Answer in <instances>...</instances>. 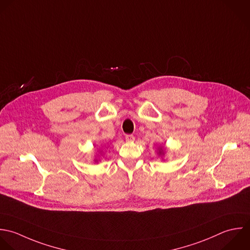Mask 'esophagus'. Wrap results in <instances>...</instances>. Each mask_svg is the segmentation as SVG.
Here are the masks:
<instances>
[{
  "label": "esophagus",
  "instance_id": "obj_1",
  "mask_svg": "<svg viewBox=\"0 0 250 250\" xmlns=\"http://www.w3.org/2000/svg\"><path fill=\"white\" fill-rule=\"evenodd\" d=\"M134 139H135V137H134L132 134H127V135H125V140H126L127 142H132V141H134Z\"/></svg>",
  "mask_w": 250,
  "mask_h": 250
}]
</instances>
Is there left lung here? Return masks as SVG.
I'll return each instance as SVG.
<instances>
[{"mask_svg": "<svg viewBox=\"0 0 250 250\" xmlns=\"http://www.w3.org/2000/svg\"><path fill=\"white\" fill-rule=\"evenodd\" d=\"M160 156H164L165 155V150L162 148V147H160L159 148V153H158Z\"/></svg>", "mask_w": 250, "mask_h": 250, "instance_id": "8db88e82", "label": "left lung"}]
</instances>
